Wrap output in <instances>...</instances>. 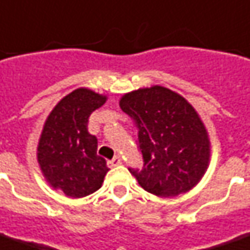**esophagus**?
I'll use <instances>...</instances> for the list:
<instances>
[{
	"label": "esophagus",
	"mask_w": 250,
	"mask_h": 250,
	"mask_svg": "<svg viewBox=\"0 0 250 250\" xmlns=\"http://www.w3.org/2000/svg\"><path fill=\"white\" fill-rule=\"evenodd\" d=\"M122 163V159L120 155H117V156H114L111 161H108V166L110 167H114V166H118V165H121Z\"/></svg>",
	"instance_id": "obj_1"
}]
</instances>
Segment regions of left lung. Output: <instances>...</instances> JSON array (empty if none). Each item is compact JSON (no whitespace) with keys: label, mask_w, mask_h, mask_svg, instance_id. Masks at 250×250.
Masks as SVG:
<instances>
[{"label":"left lung","mask_w":250,"mask_h":250,"mask_svg":"<svg viewBox=\"0 0 250 250\" xmlns=\"http://www.w3.org/2000/svg\"><path fill=\"white\" fill-rule=\"evenodd\" d=\"M139 128L142 168H129L139 185L159 197L190 190L209 162V139L197 111L185 98L161 85L139 88L120 101Z\"/></svg>","instance_id":"obj_1"}]
</instances>
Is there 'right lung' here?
I'll list each match as a JSON object with an SVG mask.
<instances>
[{
	"instance_id": "obj_1",
	"label": "right lung",
	"mask_w": 250,
	"mask_h": 250,
	"mask_svg": "<svg viewBox=\"0 0 250 250\" xmlns=\"http://www.w3.org/2000/svg\"><path fill=\"white\" fill-rule=\"evenodd\" d=\"M106 99L88 88L75 89L57 103L43 126L38 163L50 185L73 199L96 192L108 171L96 154L98 139L88 132L89 115Z\"/></svg>"
}]
</instances>
